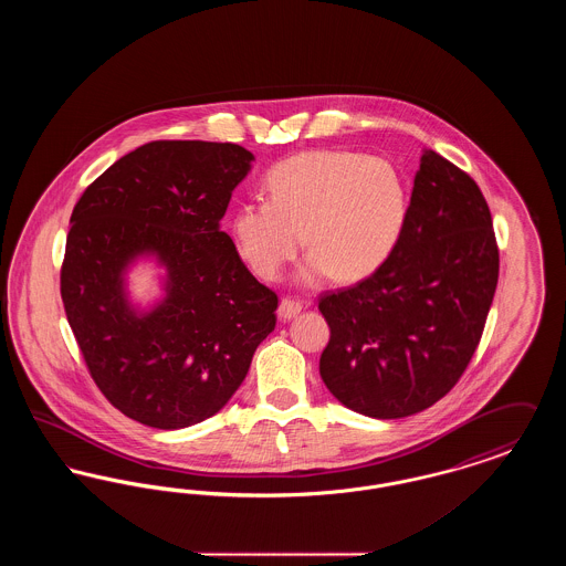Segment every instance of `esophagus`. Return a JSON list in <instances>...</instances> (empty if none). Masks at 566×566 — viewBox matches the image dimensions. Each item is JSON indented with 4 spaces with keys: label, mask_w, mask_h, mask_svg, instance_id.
I'll return each instance as SVG.
<instances>
[{
    "label": "esophagus",
    "mask_w": 566,
    "mask_h": 566,
    "mask_svg": "<svg viewBox=\"0 0 566 566\" xmlns=\"http://www.w3.org/2000/svg\"><path fill=\"white\" fill-rule=\"evenodd\" d=\"M301 310H303V303H301L298 298H291V296H286V298H282V301H280L277 318H280V321H293Z\"/></svg>",
    "instance_id": "esophagus-1"
}]
</instances>
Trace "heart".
<instances>
[{"label":"heart","mask_w":566,"mask_h":566,"mask_svg":"<svg viewBox=\"0 0 566 566\" xmlns=\"http://www.w3.org/2000/svg\"><path fill=\"white\" fill-rule=\"evenodd\" d=\"M268 201L242 203L229 220L243 263L273 282L303 245L296 280L316 286L331 273L356 282L376 273L403 235L409 197L397 167L346 150L301 153L273 165Z\"/></svg>","instance_id":"1"}]
</instances>
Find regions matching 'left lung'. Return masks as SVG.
Here are the masks:
<instances>
[{
    "label": "left lung",
    "mask_w": 566,
    "mask_h": 566,
    "mask_svg": "<svg viewBox=\"0 0 566 566\" xmlns=\"http://www.w3.org/2000/svg\"><path fill=\"white\" fill-rule=\"evenodd\" d=\"M499 282L492 216L475 180L424 150L403 235L367 280L321 296L331 328L321 377L377 420L446 397L478 348Z\"/></svg>",
    "instance_id": "left-lung-1"
}]
</instances>
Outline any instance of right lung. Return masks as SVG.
<instances>
[{"mask_svg": "<svg viewBox=\"0 0 566 566\" xmlns=\"http://www.w3.org/2000/svg\"><path fill=\"white\" fill-rule=\"evenodd\" d=\"M254 155L238 144L150 142L108 167L70 218L61 298L91 377L125 416L174 431L212 418L275 328L277 295L220 229ZM163 268L137 306L126 275Z\"/></svg>", "mask_w": 566, "mask_h": 566, "instance_id": "right-lung-1", "label": "right lung"}]
</instances>
